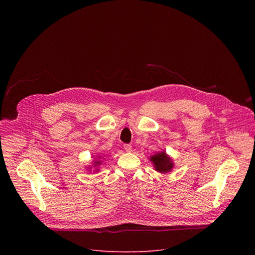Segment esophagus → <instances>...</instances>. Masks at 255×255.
I'll return each instance as SVG.
<instances>
[{"mask_svg": "<svg viewBox=\"0 0 255 255\" xmlns=\"http://www.w3.org/2000/svg\"><path fill=\"white\" fill-rule=\"evenodd\" d=\"M124 149L127 151V152H131L132 151V146L130 144H125L124 145Z\"/></svg>", "mask_w": 255, "mask_h": 255, "instance_id": "obj_1", "label": "esophagus"}]
</instances>
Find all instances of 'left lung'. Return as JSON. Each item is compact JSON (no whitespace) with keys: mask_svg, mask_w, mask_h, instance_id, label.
<instances>
[{"mask_svg":"<svg viewBox=\"0 0 255 255\" xmlns=\"http://www.w3.org/2000/svg\"><path fill=\"white\" fill-rule=\"evenodd\" d=\"M150 160L154 165L156 171L166 173L169 172L173 167V162L169 156L165 153V151L157 152L154 155L150 156Z\"/></svg>","mask_w":255,"mask_h":255,"instance_id":"1","label":"left lung"}]
</instances>
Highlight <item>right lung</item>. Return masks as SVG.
Instances as JSON below:
<instances>
[{"label": "right lung", "mask_w": 255, "mask_h": 255, "mask_svg": "<svg viewBox=\"0 0 255 255\" xmlns=\"http://www.w3.org/2000/svg\"><path fill=\"white\" fill-rule=\"evenodd\" d=\"M98 157L100 158L101 156H98ZM99 164H101V161H100V160H96V161H94V165H95V166H97V165H99Z\"/></svg>", "instance_id": "add662e5"}]
</instances>
